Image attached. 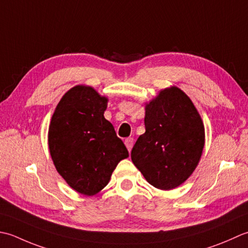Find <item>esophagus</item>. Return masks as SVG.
I'll return each instance as SVG.
<instances>
[{
    "label": "esophagus",
    "mask_w": 248,
    "mask_h": 248,
    "mask_svg": "<svg viewBox=\"0 0 248 248\" xmlns=\"http://www.w3.org/2000/svg\"><path fill=\"white\" fill-rule=\"evenodd\" d=\"M125 145H126V148H127V150L130 152L131 148H133V145H134V138L125 139Z\"/></svg>",
    "instance_id": "1"
}]
</instances>
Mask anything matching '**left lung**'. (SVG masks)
Segmentation results:
<instances>
[{
	"mask_svg": "<svg viewBox=\"0 0 248 248\" xmlns=\"http://www.w3.org/2000/svg\"><path fill=\"white\" fill-rule=\"evenodd\" d=\"M145 133L131 160L154 187L169 190L187 180L204 146V126L193 102L176 87L160 91L145 106Z\"/></svg>",
	"mask_w": 248,
	"mask_h": 248,
	"instance_id": "left-lung-1",
	"label": "left lung"
}]
</instances>
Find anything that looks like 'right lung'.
<instances>
[{"mask_svg": "<svg viewBox=\"0 0 248 248\" xmlns=\"http://www.w3.org/2000/svg\"><path fill=\"white\" fill-rule=\"evenodd\" d=\"M108 98L76 85L61 98L50 122L49 151L60 175L78 193L93 196L109 183L128 151L104 117Z\"/></svg>", "mask_w": 248, "mask_h": 248, "instance_id": "right-lung-1", "label": "right lung"}]
</instances>
